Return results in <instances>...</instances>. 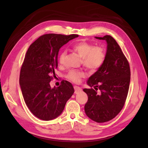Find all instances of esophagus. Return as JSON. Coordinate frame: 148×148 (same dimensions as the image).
Returning <instances> with one entry per match:
<instances>
[{"label": "esophagus", "instance_id": "esophagus-1", "mask_svg": "<svg viewBox=\"0 0 148 148\" xmlns=\"http://www.w3.org/2000/svg\"><path fill=\"white\" fill-rule=\"evenodd\" d=\"M74 93H78L79 92H81V88L79 86H74Z\"/></svg>", "mask_w": 148, "mask_h": 148}]
</instances>
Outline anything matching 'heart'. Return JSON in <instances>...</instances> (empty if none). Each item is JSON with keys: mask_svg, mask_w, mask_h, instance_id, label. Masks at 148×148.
Segmentation results:
<instances>
[{"mask_svg": "<svg viewBox=\"0 0 148 148\" xmlns=\"http://www.w3.org/2000/svg\"><path fill=\"white\" fill-rule=\"evenodd\" d=\"M72 49L81 57V63L83 66L91 72H95L102 67L106 58V51L104 48L100 46H95L84 40L76 42L72 46ZM66 51H63L59 55L58 61L60 64L64 62ZM84 76L82 71L71 70L66 75V77L74 83H79Z\"/></svg>", "mask_w": 148, "mask_h": 148, "instance_id": "1", "label": "heart"}]
</instances>
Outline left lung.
<instances>
[{"label":"left lung","instance_id":"1","mask_svg":"<svg viewBox=\"0 0 148 148\" xmlns=\"http://www.w3.org/2000/svg\"><path fill=\"white\" fill-rule=\"evenodd\" d=\"M96 38L106 40L108 49L103 64L87 81L91 88L83 90L88 97L84 111L93 121L103 123L115 118L123 108L129 90L130 69L112 37L106 35Z\"/></svg>","mask_w":148,"mask_h":148}]
</instances>
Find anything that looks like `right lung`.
Returning a JSON list of instances; mask_svg holds the SVG:
<instances>
[{"label": "right lung", "mask_w": 148, "mask_h": 148, "mask_svg": "<svg viewBox=\"0 0 148 148\" xmlns=\"http://www.w3.org/2000/svg\"><path fill=\"white\" fill-rule=\"evenodd\" d=\"M77 34H47L40 36L28 49L21 65L20 84L23 99L32 114L42 120L57 118L74 92L72 84L62 80L51 88L55 77L59 49Z\"/></svg>", "instance_id": "right-lung-1"}]
</instances>
